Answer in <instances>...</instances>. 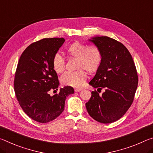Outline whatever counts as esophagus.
Instances as JSON below:
<instances>
[{"instance_id":"esophagus-1","label":"esophagus","mask_w":153,"mask_h":153,"mask_svg":"<svg viewBox=\"0 0 153 153\" xmlns=\"http://www.w3.org/2000/svg\"><path fill=\"white\" fill-rule=\"evenodd\" d=\"M75 92H76V93H78V92H80L82 91L81 88H76L74 90Z\"/></svg>"}]
</instances>
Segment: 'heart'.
Listing matches in <instances>:
<instances>
[{"label":"heart","instance_id":"obj_1","mask_svg":"<svg viewBox=\"0 0 153 153\" xmlns=\"http://www.w3.org/2000/svg\"><path fill=\"white\" fill-rule=\"evenodd\" d=\"M67 52L70 56L77 59L76 71H67L60 77V82L65 86L79 88L85 84L86 72L93 74L98 71L102 62V55L96 46L88 47L86 44L76 42L69 45ZM53 69L57 74L63 72L65 60L59 52L55 53L52 58Z\"/></svg>","mask_w":153,"mask_h":153}]
</instances>
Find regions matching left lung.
Returning <instances> with one entry per match:
<instances>
[{
  "label": "left lung",
  "mask_w": 153,
  "mask_h": 153,
  "mask_svg": "<svg viewBox=\"0 0 153 153\" xmlns=\"http://www.w3.org/2000/svg\"><path fill=\"white\" fill-rule=\"evenodd\" d=\"M102 55V62L95 76L89 82L99 94L91 93L86 103L89 115L99 123H111L122 117L133 101L138 84L136 68L129 50L114 39L101 36L89 39Z\"/></svg>",
  "instance_id": "8db88e82"
}]
</instances>
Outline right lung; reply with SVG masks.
Returning <instances> with one entry per match:
<instances>
[{"label": "right lung", "instance_id": "1", "mask_svg": "<svg viewBox=\"0 0 153 153\" xmlns=\"http://www.w3.org/2000/svg\"><path fill=\"white\" fill-rule=\"evenodd\" d=\"M65 42L64 38L43 39L28 45L19 60L14 91L24 112L37 122L56 119L64 110L67 97L74 93L72 87L65 86L58 94H49L59 86L52 58Z\"/></svg>", "mask_w": 153, "mask_h": 153}]
</instances>
